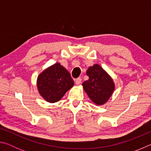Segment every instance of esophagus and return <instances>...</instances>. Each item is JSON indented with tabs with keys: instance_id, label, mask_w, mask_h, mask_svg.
<instances>
[{
	"instance_id": "obj_1",
	"label": "esophagus",
	"mask_w": 151,
	"mask_h": 151,
	"mask_svg": "<svg viewBox=\"0 0 151 151\" xmlns=\"http://www.w3.org/2000/svg\"><path fill=\"white\" fill-rule=\"evenodd\" d=\"M81 81H82V79L81 78H77L75 80V82L76 85H80V84L81 83Z\"/></svg>"
}]
</instances>
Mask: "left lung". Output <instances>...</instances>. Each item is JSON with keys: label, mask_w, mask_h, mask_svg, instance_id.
Listing matches in <instances>:
<instances>
[{"label": "left lung", "mask_w": 151, "mask_h": 151, "mask_svg": "<svg viewBox=\"0 0 151 151\" xmlns=\"http://www.w3.org/2000/svg\"><path fill=\"white\" fill-rule=\"evenodd\" d=\"M86 75L89 78L83 83L84 91L96 105L105 104L115 88L111 76L97 64L88 68Z\"/></svg>", "instance_id": "8db88e82"}]
</instances>
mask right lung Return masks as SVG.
<instances>
[{
  "label": "right lung",
  "instance_id": "obj_1",
  "mask_svg": "<svg viewBox=\"0 0 151 151\" xmlns=\"http://www.w3.org/2000/svg\"><path fill=\"white\" fill-rule=\"evenodd\" d=\"M37 85L40 96L48 103H54L73 87L74 81L68 71L57 63L38 76Z\"/></svg>",
  "mask_w": 151,
  "mask_h": 151
}]
</instances>
